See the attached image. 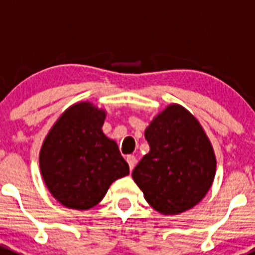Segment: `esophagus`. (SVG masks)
Returning a JSON list of instances; mask_svg holds the SVG:
<instances>
[{
    "label": "esophagus",
    "mask_w": 255,
    "mask_h": 255,
    "mask_svg": "<svg viewBox=\"0 0 255 255\" xmlns=\"http://www.w3.org/2000/svg\"><path fill=\"white\" fill-rule=\"evenodd\" d=\"M127 163H128V165H129L130 170H133V168H134L135 163H137V158H135L134 155H128L127 156Z\"/></svg>",
    "instance_id": "1"
}]
</instances>
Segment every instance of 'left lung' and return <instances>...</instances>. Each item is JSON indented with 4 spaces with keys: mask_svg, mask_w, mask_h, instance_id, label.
Wrapping results in <instances>:
<instances>
[{
    "mask_svg": "<svg viewBox=\"0 0 255 255\" xmlns=\"http://www.w3.org/2000/svg\"><path fill=\"white\" fill-rule=\"evenodd\" d=\"M150 150L132 173L144 199L161 215L190 210L206 196L216 175V155L201 123L170 104L145 128Z\"/></svg>",
    "mask_w": 255,
    "mask_h": 255,
    "instance_id": "1",
    "label": "left lung"
}]
</instances>
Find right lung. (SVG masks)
Wrapping results in <instances>:
<instances>
[{
	"label": "right lung",
	"mask_w": 255,
	"mask_h": 255,
	"mask_svg": "<svg viewBox=\"0 0 255 255\" xmlns=\"http://www.w3.org/2000/svg\"><path fill=\"white\" fill-rule=\"evenodd\" d=\"M106 116V110L92 102H76L61 113L43 140L40 175L63 206L90 210L113 181L129 174L117 143L102 130Z\"/></svg>",
	"instance_id": "1"
}]
</instances>
